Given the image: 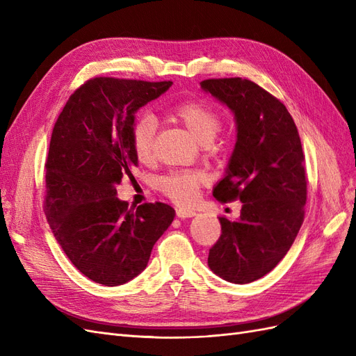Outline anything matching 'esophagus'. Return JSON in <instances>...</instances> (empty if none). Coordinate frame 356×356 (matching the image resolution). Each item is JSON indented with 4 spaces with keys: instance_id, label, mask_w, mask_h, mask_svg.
<instances>
[{
    "instance_id": "obj_1",
    "label": "esophagus",
    "mask_w": 356,
    "mask_h": 356,
    "mask_svg": "<svg viewBox=\"0 0 356 356\" xmlns=\"http://www.w3.org/2000/svg\"><path fill=\"white\" fill-rule=\"evenodd\" d=\"M195 215H196V212L191 209H184V208L177 209V217H179V218H190V217H195Z\"/></svg>"
}]
</instances>
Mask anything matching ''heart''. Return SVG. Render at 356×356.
<instances>
[{"label": "heart", "mask_w": 356, "mask_h": 356, "mask_svg": "<svg viewBox=\"0 0 356 356\" xmlns=\"http://www.w3.org/2000/svg\"><path fill=\"white\" fill-rule=\"evenodd\" d=\"M172 115L203 145L211 144L221 129L220 114L200 101L178 104ZM156 129V120L149 114L138 117L132 124V148L141 163H149L154 157ZM207 182L208 175L202 170H177L159 178L157 187L170 200L190 204L197 199L199 190Z\"/></svg>", "instance_id": "heart-1"}]
</instances>
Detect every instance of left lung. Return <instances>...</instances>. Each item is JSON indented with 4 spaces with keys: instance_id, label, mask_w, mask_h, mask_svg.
I'll use <instances>...</instances> for the list:
<instances>
[{
    "instance_id": "left-lung-1",
    "label": "left lung",
    "mask_w": 356,
    "mask_h": 356,
    "mask_svg": "<svg viewBox=\"0 0 356 356\" xmlns=\"http://www.w3.org/2000/svg\"><path fill=\"white\" fill-rule=\"evenodd\" d=\"M202 89L234 113L238 141L227 174L213 188L222 202L241 200V218L220 217L211 270L233 284H250L277 266L305 220L307 181L297 126L286 106L251 80L209 79Z\"/></svg>"
}]
</instances>
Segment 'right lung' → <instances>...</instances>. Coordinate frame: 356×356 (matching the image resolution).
Wrapping results in <instances>:
<instances>
[{
  "label": "right lung",
  "mask_w": 356,
  "mask_h": 356,
  "mask_svg": "<svg viewBox=\"0 0 356 356\" xmlns=\"http://www.w3.org/2000/svg\"><path fill=\"white\" fill-rule=\"evenodd\" d=\"M172 81L95 77L63 106L46 159L44 213L63 252L96 284L117 286L147 267L154 243L174 221L166 203L129 209L115 186L134 179L135 113Z\"/></svg>",
  "instance_id": "add662e5"
}]
</instances>
